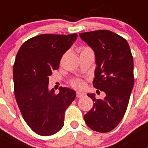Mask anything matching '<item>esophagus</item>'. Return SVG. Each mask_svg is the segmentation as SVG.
<instances>
[{
	"instance_id": "34e87169",
	"label": "esophagus",
	"mask_w": 148,
	"mask_h": 148,
	"mask_svg": "<svg viewBox=\"0 0 148 148\" xmlns=\"http://www.w3.org/2000/svg\"><path fill=\"white\" fill-rule=\"evenodd\" d=\"M86 95V94L83 91H77L76 92V96L77 97L79 98V97H84Z\"/></svg>"
}]
</instances>
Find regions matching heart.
Returning a JSON list of instances; mask_svg holds the SVG:
<instances>
[{
	"mask_svg": "<svg viewBox=\"0 0 148 148\" xmlns=\"http://www.w3.org/2000/svg\"><path fill=\"white\" fill-rule=\"evenodd\" d=\"M92 51V50L91 49V48L88 47V46H84V47H82L81 49V53L84 51ZM71 85L72 86H73L74 88H82V87H84V81L81 79H75L71 81Z\"/></svg>",
	"mask_w": 148,
	"mask_h": 148,
	"instance_id": "b5f03b06",
	"label": "heart"
}]
</instances>
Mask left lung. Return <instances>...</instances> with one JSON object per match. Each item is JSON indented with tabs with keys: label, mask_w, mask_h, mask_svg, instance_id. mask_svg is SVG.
Returning <instances> with one entry per match:
<instances>
[{
	"label": "left lung",
	"mask_w": 148,
	"mask_h": 148,
	"mask_svg": "<svg viewBox=\"0 0 148 148\" xmlns=\"http://www.w3.org/2000/svg\"><path fill=\"white\" fill-rule=\"evenodd\" d=\"M79 36L95 54L93 86L97 88V94L100 91L105 94L102 99H97L95 94H87L94 105L84 115V120L92 130L110 132L123 119L133 89L134 62L130 47L123 38L106 29Z\"/></svg>",
	"instance_id": "obj_1"
}]
</instances>
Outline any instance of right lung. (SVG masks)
<instances>
[{"label": "right lung", "instance_id": "add662e5", "mask_svg": "<svg viewBox=\"0 0 148 148\" xmlns=\"http://www.w3.org/2000/svg\"><path fill=\"white\" fill-rule=\"evenodd\" d=\"M76 33L43 34L29 39L18 51L13 67L14 94L24 120L41 136H50L64 126V112L76 93L60 87L49 89V77L57 70L63 54L76 40Z\"/></svg>", "mask_w": 148, "mask_h": 148}]
</instances>
